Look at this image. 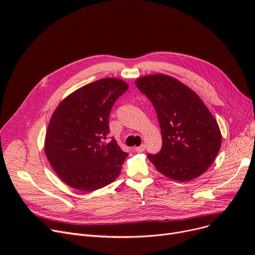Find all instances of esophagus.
<instances>
[{
	"label": "esophagus",
	"mask_w": 255,
	"mask_h": 255,
	"mask_svg": "<svg viewBox=\"0 0 255 255\" xmlns=\"http://www.w3.org/2000/svg\"><path fill=\"white\" fill-rule=\"evenodd\" d=\"M144 150H145V145H144V144H141V145L136 146V148H135V151H136L137 153H141V152H143Z\"/></svg>",
	"instance_id": "obj_1"
}]
</instances>
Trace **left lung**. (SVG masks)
I'll list each match as a JSON object with an SVG mask.
<instances>
[{"label":"left lung","mask_w":255,"mask_h":255,"mask_svg":"<svg viewBox=\"0 0 255 255\" xmlns=\"http://www.w3.org/2000/svg\"><path fill=\"white\" fill-rule=\"evenodd\" d=\"M137 89L150 99L157 113L162 148L148 158L169 179L191 181L208 169L221 146L217 121L196 94L165 74L138 78Z\"/></svg>","instance_id":"left-lung-1"}]
</instances>
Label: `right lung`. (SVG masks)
<instances>
[{"label":"right lung","instance_id":"add662e5","mask_svg":"<svg viewBox=\"0 0 255 255\" xmlns=\"http://www.w3.org/2000/svg\"><path fill=\"white\" fill-rule=\"evenodd\" d=\"M128 85L102 78L66 97L52 114L45 135V154L59 178L74 189L91 192L113 183L128 153L110 134L109 118Z\"/></svg>","mask_w":255,"mask_h":255}]
</instances>
